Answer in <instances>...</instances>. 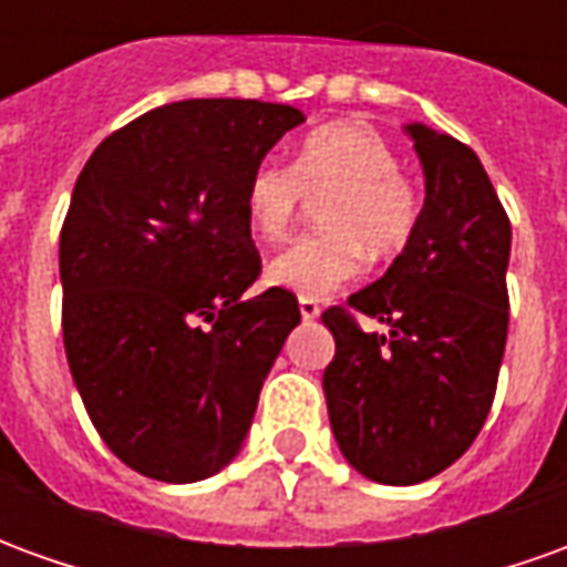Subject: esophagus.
Wrapping results in <instances>:
<instances>
[{
	"label": "esophagus",
	"instance_id": "34e87169",
	"mask_svg": "<svg viewBox=\"0 0 567 567\" xmlns=\"http://www.w3.org/2000/svg\"><path fill=\"white\" fill-rule=\"evenodd\" d=\"M321 307L312 300V297H300V316H303V321H312L319 319Z\"/></svg>",
	"mask_w": 567,
	"mask_h": 567
}]
</instances>
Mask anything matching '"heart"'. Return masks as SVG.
<instances>
[{
	"label": "heart",
	"instance_id": "obj_1",
	"mask_svg": "<svg viewBox=\"0 0 567 567\" xmlns=\"http://www.w3.org/2000/svg\"><path fill=\"white\" fill-rule=\"evenodd\" d=\"M307 197H328L324 234L300 236L267 267L276 288L321 297L364 270V251L394 258L419 224L416 185L398 169L392 142L364 121H333L300 142L291 166L258 163L243 187V215L260 243H279Z\"/></svg>",
	"mask_w": 567,
	"mask_h": 567
}]
</instances>
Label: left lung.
I'll use <instances>...</instances> for the list:
<instances>
[{"mask_svg":"<svg viewBox=\"0 0 567 567\" xmlns=\"http://www.w3.org/2000/svg\"><path fill=\"white\" fill-rule=\"evenodd\" d=\"M425 206L413 239L349 309H324L331 431L346 462L373 483L413 486L462 458L486 422L507 343L511 218L464 142L406 124ZM390 324L357 328L354 312Z\"/></svg>","mask_w":567,"mask_h":567,"instance_id":"1","label":"left lung"}]
</instances>
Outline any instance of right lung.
<instances>
[{
	"label": "right lung",
	"mask_w": 567,
	"mask_h": 567,
	"mask_svg": "<svg viewBox=\"0 0 567 567\" xmlns=\"http://www.w3.org/2000/svg\"><path fill=\"white\" fill-rule=\"evenodd\" d=\"M307 117L260 100H182L100 142L60 230L63 346L121 462L197 483L234 462L260 385L300 324L267 288L243 215L248 173Z\"/></svg>",
	"instance_id": "obj_1"
}]
</instances>
